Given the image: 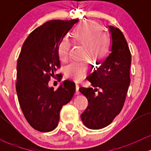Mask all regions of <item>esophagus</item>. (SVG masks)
<instances>
[{
  "label": "esophagus",
  "mask_w": 151,
  "mask_h": 151,
  "mask_svg": "<svg viewBox=\"0 0 151 151\" xmlns=\"http://www.w3.org/2000/svg\"><path fill=\"white\" fill-rule=\"evenodd\" d=\"M79 88H80V85L78 84H76V94L78 95L80 94V91H79Z\"/></svg>",
  "instance_id": "1"
}]
</instances>
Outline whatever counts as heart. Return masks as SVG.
I'll list each match as a JSON object with an SVG mask.
<instances>
[{
    "instance_id": "heart-1",
    "label": "heart",
    "mask_w": 151,
    "mask_h": 151,
    "mask_svg": "<svg viewBox=\"0 0 151 151\" xmlns=\"http://www.w3.org/2000/svg\"><path fill=\"white\" fill-rule=\"evenodd\" d=\"M102 31V28L97 22L88 21L80 24L74 32V39L85 46V57H89L96 61H101L106 58L110 47V38ZM71 42L66 38L60 42L58 55L63 62L68 60ZM89 69V62L87 60L73 61L66 68L68 78L80 81L85 77Z\"/></svg>"
}]
</instances>
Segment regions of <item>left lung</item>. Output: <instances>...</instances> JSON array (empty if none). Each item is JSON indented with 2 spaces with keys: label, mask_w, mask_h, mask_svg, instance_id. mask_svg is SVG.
<instances>
[{
  "label": "left lung",
  "mask_w": 151,
  "mask_h": 151,
  "mask_svg": "<svg viewBox=\"0 0 151 151\" xmlns=\"http://www.w3.org/2000/svg\"><path fill=\"white\" fill-rule=\"evenodd\" d=\"M112 39L110 53L87 77L93 88H80L88 105L81 115L86 127L101 129L110 124L121 112L130 85V50L119 28L108 26ZM100 91L95 92L98 88Z\"/></svg>",
  "instance_id": "8db88e82"
}]
</instances>
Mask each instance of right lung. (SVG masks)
<instances>
[{
  "mask_svg": "<svg viewBox=\"0 0 151 151\" xmlns=\"http://www.w3.org/2000/svg\"><path fill=\"white\" fill-rule=\"evenodd\" d=\"M78 21H48L31 32L22 45L17 66V94L25 119L39 132L57 127L62 106L71 101L76 91L70 80H64L56 91L48 82L60 67V42Z\"/></svg>",
  "mask_w": 151,
  "mask_h": 151,
  "instance_id": "obj_1",
  "label": "right lung"
}]
</instances>
